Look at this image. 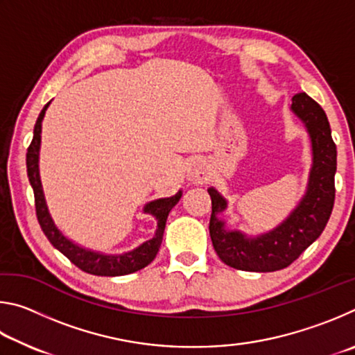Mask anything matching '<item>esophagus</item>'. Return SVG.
Segmentation results:
<instances>
[{
	"instance_id": "esophagus-1",
	"label": "esophagus",
	"mask_w": 355,
	"mask_h": 355,
	"mask_svg": "<svg viewBox=\"0 0 355 355\" xmlns=\"http://www.w3.org/2000/svg\"><path fill=\"white\" fill-rule=\"evenodd\" d=\"M188 180L192 184H203L209 180L208 166L203 159L191 161L188 166Z\"/></svg>"
}]
</instances>
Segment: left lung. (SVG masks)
I'll use <instances>...</instances> for the list:
<instances>
[{
    "label": "left lung",
    "mask_w": 355,
    "mask_h": 355,
    "mask_svg": "<svg viewBox=\"0 0 355 355\" xmlns=\"http://www.w3.org/2000/svg\"><path fill=\"white\" fill-rule=\"evenodd\" d=\"M291 111L310 136L311 167L307 189L293 211L272 230L249 236L241 230H228L219 216L227 209V200L216 188L211 196L209 236L218 257L227 266L250 272H272L296 260L316 241L330 218L335 200L336 146L326 112L307 94L291 100Z\"/></svg>",
    "instance_id": "8db88e82"
}]
</instances>
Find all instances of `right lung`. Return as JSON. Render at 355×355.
I'll return each mask as SVG.
<instances>
[{
	"mask_svg": "<svg viewBox=\"0 0 355 355\" xmlns=\"http://www.w3.org/2000/svg\"><path fill=\"white\" fill-rule=\"evenodd\" d=\"M51 101L44 106L40 111L37 122L34 125V136L33 142L28 148L26 153V169H28V178L31 183V188L34 191V200H35V213H37V220L44 230L45 236L48 238L55 248L64 254L69 260L76 264L78 268L83 269L84 272L94 274V275H106V277H117V275H127L131 272L139 271V269L146 268L147 264L153 261V258L158 254L163 243V235L166 228V220L169 216L171 209L177 205L178 200L182 199L183 191L180 189L175 196L164 197V199H156L146 203L142 211L146 214L153 216L156 219V232L153 238L148 241L137 245L136 249L130 252H123V254L111 255L103 254V252H97L83 245L76 244L67 238L64 233L59 230L58 225L53 220L50 209H48L44 188H42L40 180V171H39V155H40V139H42V120L45 117V111L48 110Z\"/></svg>",
	"mask_w": 355,
	"mask_h": 355,
	"instance_id": "1",
	"label": "right lung"
}]
</instances>
